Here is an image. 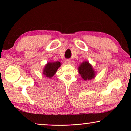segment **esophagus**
I'll return each instance as SVG.
<instances>
[{"label":"esophagus","instance_id":"obj_1","mask_svg":"<svg viewBox=\"0 0 131 131\" xmlns=\"http://www.w3.org/2000/svg\"><path fill=\"white\" fill-rule=\"evenodd\" d=\"M65 63L66 64H70L71 63V61L69 59H66V60L65 61Z\"/></svg>","mask_w":131,"mask_h":131}]
</instances>
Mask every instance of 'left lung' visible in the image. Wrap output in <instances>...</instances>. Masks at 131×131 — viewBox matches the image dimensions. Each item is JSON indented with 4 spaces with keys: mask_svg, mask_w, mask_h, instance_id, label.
I'll return each instance as SVG.
<instances>
[{
    "mask_svg": "<svg viewBox=\"0 0 131 131\" xmlns=\"http://www.w3.org/2000/svg\"><path fill=\"white\" fill-rule=\"evenodd\" d=\"M79 74L84 80L94 79L96 75V72L93 69L92 65L87 61H84L78 67Z\"/></svg>",
    "mask_w": 131,
    "mask_h": 131,
    "instance_id": "obj_1",
    "label": "left lung"
}]
</instances>
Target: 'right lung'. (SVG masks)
<instances>
[{
    "instance_id": "right-lung-1",
    "label": "right lung",
    "mask_w": 131,
    "mask_h": 131,
    "mask_svg": "<svg viewBox=\"0 0 131 131\" xmlns=\"http://www.w3.org/2000/svg\"><path fill=\"white\" fill-rule=\"evenodd\" d=\"M61 65L60 62H48L44 66L43 69V74L46 77L51 78L54 76L55 73Z\"/></svg>"
}]
</instances>
